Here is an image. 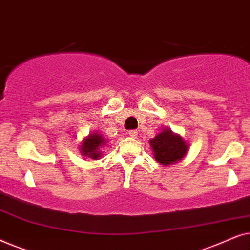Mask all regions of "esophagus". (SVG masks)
<instances>
[{
	"label": "esophagus",
	"instance_id": "1",
	"mask_svg": "<svg viewBox=\"0 0 250 250\" xmlns=\"http://www.w3.org/2000/svg\"><path fill=\"white\" fill-rule=\"evenodd\" d=\"M128 135L132 136V138H136L138 136V131L136 129H131V131H128Z\"/></svg>",
	"mask_w": 250,
	"mask_h": 250
}]
</instances>
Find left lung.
Returning a JSON list of instances; mask_svg holds the SVG:
<instances>
[{
  "mask_svg": "<svg viewBox=\"0 0 250 250\" xmlns=\"http://www.w3.org/2000/svg\"><path fill=\"white\" fill-rule=\"evenodd\" d=\"M149 142L155 159L165 166L181 162L189 150V145L182 136L173 133L169 128H164Z\"/></svg>",
  "mask_w": 250,
  "mask_h": 250,
  "instance_id": "obj_1",
  "label": "left lung"
}]
</instances>
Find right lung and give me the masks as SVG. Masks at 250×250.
<instances>
[{
  "instance_id": "1",
  "label": "right lung",
  "mask_w": 250,
  "mask_h": 250,
  "mask_svg": "<svg viewBox=\"0 0 250 250\" xmlns=\"http://www.w3.org/2000/svg\"><path fill=\"white\" fill-rule=\"evenodd\" d=\"M105 143H107V140L100 133H91L81 143V153L84 157L97 160L101 157V148L105 146Z\"/></svg>"
}]
</instances>
